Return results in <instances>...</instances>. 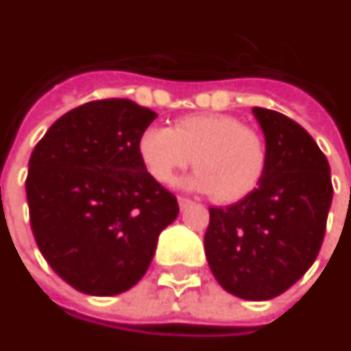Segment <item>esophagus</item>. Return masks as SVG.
Masks as SVG:
<instances>
[{
	"label": "esophagus",
	"mask_w": 351,
	"mask_h": 351,
	"mask_svg": "<svg viewBox=\"0 0 351 351\" xmlns=\"http://www.w3.org/2000/svg\"><path fill=\"white\" fill-rule=\"evenodd\" d=\"M193 204V200L186 199V197H178V206H180V210H186L189 206Z\"/></svg>",
	"instance_id": "esophagus-1"
}]
</instances>
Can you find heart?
<instances>
[{
  "mask_svg": "<svg viewBox=\"0 0 351 351\" xmlns=\"http://www.w3.org/2000/svg\"><path fill=\"white\" fill-rule=\"evenodd\" d=\"M138 154L147 173L173 184L178 171L199 167L186 186L213 191L219 202H237L258 187L267 164L265 143L256 130L228 114H193L175 128L151 125L138 138Z\"/></svg>",
  "mask_w": 351,
  "mask_h": 351,
  "instance_id": "b5f03b06",
  "label": "heart"
}]
</instances>
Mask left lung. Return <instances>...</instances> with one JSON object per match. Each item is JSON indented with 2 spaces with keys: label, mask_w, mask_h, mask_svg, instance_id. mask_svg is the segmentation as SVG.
Masks as SVG:
<instances>
[{
  "label": "left lung",
  "mask_w": 351,
  "mask_h": 351,
  "mask_svg": "<svg viewBox=\"0 0 351 351\" xmlns=\"http://www.w3.org/2000/svg\"><path fill=\"white\" fill-rule=\"evenodd\" d=\"M252 112L265 134L263 176L239 202L210 208L204 250L224 291L259 302L285 293L317 259L333 186L324 152L298 123Z\"/></svg>",
  "instance_id": "obj_1"
}]
</instances>
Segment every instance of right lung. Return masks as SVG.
Listing matches in <instances>:
<instances>
[{
  "label": "right lung",
  "instance_id": "right-lung-1",
  "mask_svg": "<svg viewBox=\"0 0 351 351\" xmlns=\"http://www.w3.org/2000/svg\"><path fill=\"white\" fill-rule=\"evenodd\" d=\"M156 114L128 99L77 106L36 143L25 180L40 252L84 294L114 296L140 282L158 235L178 215L173 193L141 164L138 138Z\"/></svg>",
  "mask_w": 351,
  "mask_h": 351
}]
</instances>
